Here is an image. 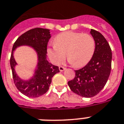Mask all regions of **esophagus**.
I'll return each mask as SVG.
<instances>
[{"label":"esophagus","instance_id":"1","mask_svg":"<svg viewBox=\"0 0 124 124\" xmlns=\"http://www.w3.org/2000/svg\"><path fill=\"white\" fill-rule=\"evenodd\" d=\"M59 69H60V71H64V70L66 69V68H64L63 66H60V67H59Z\"/></svg>","mask_w":124,"mask_h":124}]
</instances>
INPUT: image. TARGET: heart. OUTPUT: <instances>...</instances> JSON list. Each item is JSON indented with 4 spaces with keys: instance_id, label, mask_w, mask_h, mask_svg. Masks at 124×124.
Segmentation results:
<instances>
[{
    "instance_id": "obj_1",
    "label": "heart",
    "mask_w": 124,
    "mask_h": 124,
    "mask_svg": "<svg viewBox=\"0 0 124 124\" xmlns=\"http://www.w3.org/2000/svg\"><path fill=\"white\" fill-rule=\"evenodd\" d=\"M96 49V42L91 35L68 31L56 37L54 44L47 48L50 60L55 64H60L66 58L75 67L87 64L93 58Z\"/></svg>"
}]
</instances>
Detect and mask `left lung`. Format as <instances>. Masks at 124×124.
Segmentation results:
<instances>
[{"mask_svg":"<svg viewBox=\"0 0 124 124\" xmlns=\"http://www.w3.org/2000/svg\"><path fill=\"white\" fill-rule=\"evenodd\" d=\"M91 34L96 42L93 58L81 69L75 70V76L68 81L71 91L84 98H91L103 89L110 76L112 53L110 46L104 36L95 30Z\"/></svg>","mask_w":124,"mask_h":124,"instance_id":"left-lung-1","label":"left lung"}]
</instances>
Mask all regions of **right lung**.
<instances>
[{
  "label": "right lung",
  "instance_id": "right-lung-1",
  "mask_svg": "<svg viewBox=\"0 0 124 124\" xmlns=\"http://www.w3.org/2000/svg\"><path fill=\"white\" fill-rule=\"evenodd\" d=\"M50 38L49 30L35 28L19 36L13 45L10 58L13 80L18 91L28 98H38L47 93L53 76L60 72L58 66L53 65L47 60V46ZM22 45L31 46L38 53V68L34 76L29 81L21 79L14 70L17 63L13 56V51Z\"/></svg>",
  "mask_w": 124,
  "mask_h": 124
}]
</instances>
